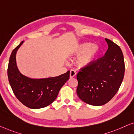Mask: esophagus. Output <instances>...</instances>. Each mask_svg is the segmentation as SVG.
I'll return each mask as SVG.
<instances>
[{
    "instance_id": "1",
    "label": "esophagus",
    "mask_w": 134,
    "mask_h": 134,
    "mask_svg": "<svg viewBox=\"0 0 134 134\" xmlns=\"http://www.w3.org/2000/svg\"><path fill=\"white\" fill-rule=\"evenodd\" d=\"M76 71L74 70H71L70 73V78H73V77L76 76Z\"/></svg>"
}]
</instances>
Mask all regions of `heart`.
I'll return each instance as SVG.
<instances>
[{"instance_id": "obj_1", "label": "heart", "mask_w": 134, "mask_h": 134, "mask_svg": "<svg viewBox=\"0 0 134 134\" xmlns=\"http://www.w3.org/2000/svg\"><path fill=\"white\" fill-rule=\"evenodd\" d=\"M71 54L79 56L76 64L80 67H86L92 64L100 53V47L91 42H82L70 50Z\"/></svg>"}]
</instances>
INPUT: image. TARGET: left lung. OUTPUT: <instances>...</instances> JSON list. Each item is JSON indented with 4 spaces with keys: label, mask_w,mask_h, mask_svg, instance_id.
<instances>
[{
    "label": "left lung",
    "mask_w": 134,
    "mask_h": 134,
    "mask_svg": "<svg viewBox=\"0 0 134 134\" xmlns=\"http://www.w3.org/2000/svg\"><path fill=\"white\" fill-rule=\"evenodd\" d=\"M108 49L104 56L77 74L76 93L87 104L102 105L109 102L118 92L123 81L125 67L123 52L112 41L105 39Z\"/></svg>",
    "instance_id": "1"
}]
</instances>
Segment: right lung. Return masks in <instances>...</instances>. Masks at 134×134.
I'll list each match as a JSON object with an SVG mask.
<instances>
[{"label": "right lung", "instance_id": "1", "mask_svg": "<svg viewBox=\"0 0 134 134\" xmlns=\"http://www.w3.org/2000/svg\"><path fill=\"white\" fill-rule=\"evenodd\" d=\"M24 41L13 50L9 60L8 77L15 96L24 105L37 109L55 100L61 88L69 79L70 71L58 76L33 79L22 75L16 64V53Z\"/></svg>", "mask_w": 134, "mask_h": 134}]
</instances>
